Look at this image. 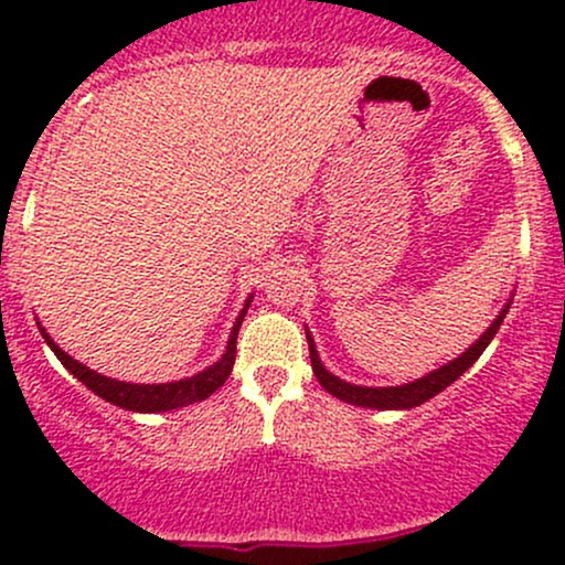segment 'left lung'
I'll return each mask as SVG.
<instances>
[{"mask_svg":"<svg viewBox=\"0 0 565 565\" xmlns=\"http://www.w3.org/2000/svg\"><path fill=\"white\" fill-rule=\"evenodd\" d=\"M510 302L512 300L502 305V310L497 313V319L491 321L489 327H486V332L478 337V340L472 342V345L465 350V353H459L457 359L449 361V364H444V366L433 369V372H427L425 377L404 382V385L369 387V385H353V382L337 377V374H332L327 366H323L319 350H316L313 334H310V329L305 327V337H308V350H310V366H313L316 380L321 382L323 391L332 393L334 398L345 401V404L364 406V408H377V412H404V408H414V406L425 404V401H430L433 395L446 391V387H449L454 380L462 377V374L468 372L472 364H476L478 355H481L483 350L489 348V342L494 340L497 329L502 327L504 313L510 310Z\"/></svg>","mask_w":565,"mask_h":565,"instance_id":"8db88e82","label":"left lung"}]
</instances>
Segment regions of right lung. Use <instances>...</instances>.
Returning <instances> with one entry per match:
<instances>
[{
    "label": "right lung",
    "mask_w": 565,
    "mask_h": 565,
    "mask_svg": "<svg viewBox=\"0 0 565 565\" xmlns=\"http://www.w3.org/2000/svg\"><path fill=\"white\" fill-rule=\"evenodd\" d=\"M252 297H255V295L246 297L244 308L238 310L236 321H233L231 334H228V345H225L223 355H220L215 364L201 369V372L193 374V377L172 380V382H153V385H142V382H125V380L106 377V374H100V372H95V369L79 364V361H76L74 355H68L66 350H61V345H57L53 337L47 334V329L42 327V321H36V327H39V332H42L44 342H47V345L53 348V353L57 355V361H61V364L66 366L68 372L82 382V385H87L95 395H100V398L108 401V404H114V406H119V408H127V412L157 414V412H172V408H183V406L196 404V401L210 398V395L215 393L225 380H228V374H231V369H233V361H236L238 327H242V321H244V316H246V308H249Z\"/></svg>",
    "instance_id": "right-lung-1"
}]
</instances>
